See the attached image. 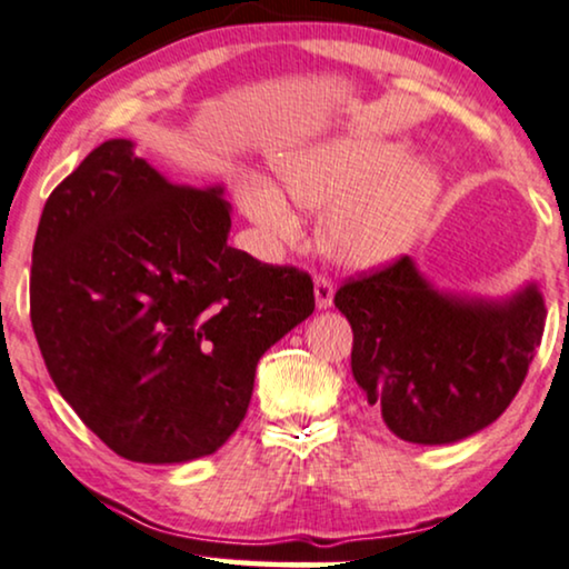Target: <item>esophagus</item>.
Listing matches in <instances>:
<instances>
[{
	"label": "esophagus",
	"instance_id": "34e87169",
	"mask_svg": "<svg viewBox=\"0 0 569 569\" xmlns=\"http://www.w3.org/2000/svg\"><path fill=\"white\" fill-rule=\"evenodd\" d=\"M333 283L326 276H318L315 278V305H318V309H328L330 305H333Z\"/></svg>",
	"mask_w": 569,
	"mask_h": 569
}]
</instances>
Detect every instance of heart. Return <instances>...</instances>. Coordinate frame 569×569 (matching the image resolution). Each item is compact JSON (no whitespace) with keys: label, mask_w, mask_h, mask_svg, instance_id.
<instances>
[{"label":"heart","mask_w":569,"mask_h":569,"mask_svg":"<svg viewBox=\"0 0 569 569\" xmlns=\"http://www.w3.org/2000/svg\"><path fill=\"white\" fill-rule=\"evenodd\" d=\"M286 189L307 207H328L320 241L349 268H380L412 247L433 210L441 176L412 160L405 141L376 136H333L278 157ZM289 193L262 172L247 170L236 197L268 243L299 233V212Z\"/></svg>","instance_id":"obj_1"}]
</instances>
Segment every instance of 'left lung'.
I'll return each instance as SVG.
<instances>
[{
  "instance_id": "obj_1",
  "label": "left lung",
  "mask_w": 569,
  "mask_h": 569,
  "mask_svg": "<svg viewBox=\"0 0 569 569\" xmlns=\"http://www.w3.org/2000/svg\"><path fill=\"white\" fill-rule=\"evenodd\" d=\"M355 330L351 372L372 412L409 443H455L499 417L541 343L536 283L507 299L438 291L409 257L336 291Z\"/></svg>"
}]
</instances>
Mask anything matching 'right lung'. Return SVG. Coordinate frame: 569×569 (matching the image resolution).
Segmentation results:
<instances>
[{
	"instance_id": "add662e5",
	"label": "right lung",
	"mask_w": 569,
	"mask_h": 569,
	"mask_svg": "<svg viewBox=\"0 0 569 569\" xmlns=\"http://www.w3.org/2000/svg\"><path fill=\"white\" fill-rule=\"evenodd\" d=\"M222 186L172 183L99 143L49 193L31 322L57 391L114 455L176 465L247 415L260 357L315 309L312 278L228 247Z\"/></svg>"
}]
</instances>
